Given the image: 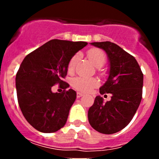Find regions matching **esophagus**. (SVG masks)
<instances>
[{"instance_id": "1", "label": "esophagus", "mask_w": 159, "mask_h": 159, "mask_svg": "<svg viewBox=\"0 0 159 159\" xmlns=\"http://www.w3.org/2000/svg\"><path fill=\"white\" fill-rule=\"evenodd\" d=\"M83 95H84V93H82V92H77V93H76L77 98H80V97L83 96Z\"/></svg>"}]
</instances>
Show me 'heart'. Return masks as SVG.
Listing matches in <instances>:
<instances>
[{
    "label": "heart",
    "instance_id": "1",
    "mask_svg": "<svg viewBox=\"0 0 159 159\" xmlns=\"http://www.w3.org/2000/svg\"><path fill=\"white\" fill-rule=\"evenodd\" d=\"M88 56L96 67H102L106 62V55L104 52L99 48H91L88 50ZM80 54H75L68 64V70L72 71L80 59ZM99 82L93 77H77L72 80V86L81 92H89L92 88L99 85Z\"/></svg>",
    "mask_w": 159,
    "mask_h": 159
}]
</instances>
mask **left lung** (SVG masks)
<instances>
[{
  "label": "left lung",
  "mask_w": 159,
  "mask_h": 159,
  "mask_svg": "<svg viewBox=\"0 0 159 159\" xmlns=\"http://www.w3.org/2000/svg\"><path fill=\"white\" fill-rule=\"evenodd\" d=\"M91 44L107 55L109 76L99 92L112 96L106 102L99 95L95 97L88 110V121L99 133L114 134L127 127L138 110L143 95V74L135 58L116 43L104 41Z\"/></svg>",
  "instance_id": "1"
}]
</instances>
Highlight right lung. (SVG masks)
Returning a JSON list of instances; mask_svg holds the SVG:
<instances>
[{"label":"right lung","instance_id":"right-lung-1","mask_svg":"<svg viewBox=\"0 0 159 159\" xmlns=\"http://www.w3.org/2000/svg\"><path fill=\"white\" fill-rule=\"evenodd\" d=\"M87 42L52 40L27 55L16 75L17 100L23 116L36 130L53 133L67 122L71 107L76 99L72 89L53 93L59 84L63 88L69 84L67 75L70 60Z\"/></svg>","mask_w":159,"mask_h":159}]
</instances>
